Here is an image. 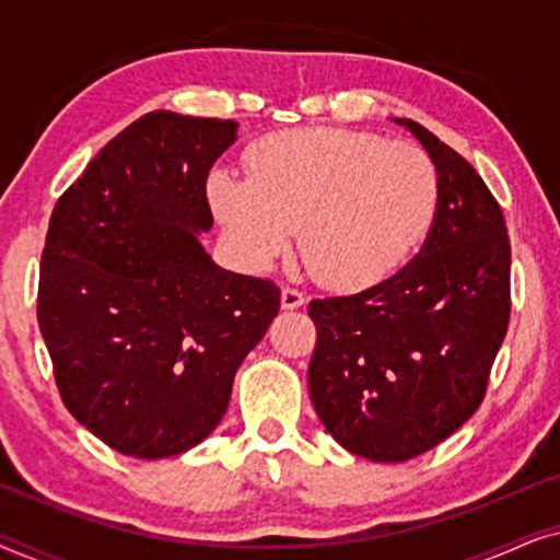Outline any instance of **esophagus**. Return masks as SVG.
I'll list each match as a JSON object with an SVG mask.
<instances>
[{"label":"esophagus","mask_w":560,"mask_h":560,"mask_svg":"<svg viewBox=\"0 0 560 560\" xmlns=\"http://www.w3.org/2000/svg\"><path fill=\"white\" fill-rule=\"evenodd\" d=\"M303 303H305L303 293H298V290H293V288H282V293H280V305H282V308L295 311V308H301Z\"/></svg>","instance_id":"esophagus-1"}]
</instances>
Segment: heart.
<instances>
[{
    "mask_svg": "<svg viewBox=\"0 0 560 560\" xmlns=\"http://www.w3.org/2000/svg\"><path fill=\"white\" fill-rule=\"evenodd\" d=\"M249 180L217 171L206 196L234 255L267 270L298 232L316 282L357 293L395 272L439 203V173L418 144L349 129H290L259 140Z\"/></svg>",
    "mask_w": 560,
    "mask_h": 560,
    "instance_id": "b5f03b06",
    "label": "heart"
}]
</instances>
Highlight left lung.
<instances>
[{"label":"left lung","mask_w":560,"mask_h":560,"mask_svg":"<svg viewBox=\"0 0 560 560\" xmlns=\"http://www.w3.org/2000/svg\"><path fill=\"white\" fill-rule=\"evenodd\" d=\"M439 173L423 247L393 278L311 301V402L349 454L400 464L458 431L485 397L510 324V236L466 160L412 119Z\"/></svg>","instance_id":"obj_1"}]
</instances>
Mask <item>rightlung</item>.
Masks as SVG:
<instances>
[{"mask_svg": "<svg viewBox=\"0 0 560 560\" xmlns=\"http://www.w3.org/2000/svg\"><path fill=\"white\" fill-rule=\"evenodd\" d=\"M236 121L150 112L52 209L37 324L71 416L125 456L217 431L234 374L280 311L270 280L213 262L206 178Z\"/></svg>", "mask_w": 560, "mask_h": 560, "instance_id": "1", "label": "right lung"}]
</instances>
